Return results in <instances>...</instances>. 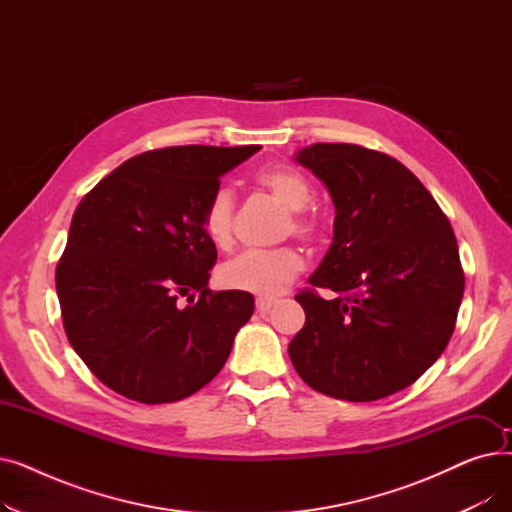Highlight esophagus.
<instances>
[{"instance_id": "1", "label": "esophagus", "mask_w": 512, "mask_h": 512, "mask_svg": "<svg viewBox=\"0 0 512 512\" xmlns=\"http://www.w3.org/2000/svg\"><path fill=\"white\" fill-rule=\"evenodd\" d=\"M255 305H257V311H259V313H270L276 303L270 301V299H257Z\"/></svg>"}]
</instances>
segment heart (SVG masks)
<instances>
[{"label": "heart", "mask_w": 512, "mask_h": 512, "mask_svg": "<svg viewBox=\"0 0 512 512\" xmlns=\"http://www.w3.org/2000/svg\"><path fill=\"white\" fill-rule=\"evenodd\" d=\"M255 182L265 188L276 201L292 211L290 228L297 236L309 238L315 230L313 220L305 215L313 199L311 182L290 166L263 168L255 174ZM203 230L213 247L228 249L234 232V195L228 188H218L205 207ZM303 270V259L294 249H278L270 253H242L220 267V284L230 290L257 294L261 299H274L282 294Z\"/></svg>", "instance_id": "b5f03b06"}]
</instances>
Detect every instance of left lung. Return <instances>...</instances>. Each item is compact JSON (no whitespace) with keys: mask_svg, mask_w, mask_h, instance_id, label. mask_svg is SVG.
<instances>
[{"mask_svg":"<svg viewBox=\"0 0 512 512\" xmlns=\"http://www.w3.org/2000/svg\"><path fill=\"white\" fill-rule=\"evenodd\" d=\"M336 207L332 245L297 294L305 326L288 344L307 386L351 402L390 396L432 367L454 332L465 276L450 222L390 155L346 143L294 153Z\"/></svg>","mask_w":512,"mask_h":512,"instance_id":"left-lung-1","label":"left lung"}]
</instances>
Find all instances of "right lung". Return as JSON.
Masks as SVG:
<instances>
[{
	"mask_svg": "<svg viewBox=\"0 0 512 512\" xmlns=\"http://www.w3.org/2000/svg\"><path fill=\"white\" fill-rule=\"evenodd\" d=\"M259 149L147 151L78 203L56 290L72 348L107 388L161 405L195 394L224 367L255 299L207 288L218 251L203 213L220 178ZM180 296L192 305L182 308Z\"/></svg>",
	"mask_w": 512,
	"mask_h": 512,
	"instance_id": "add662e5",
	"label": "right lung"
}]
</instances>
